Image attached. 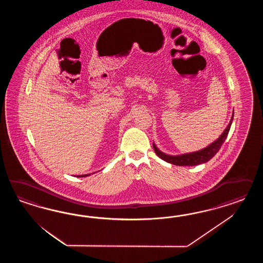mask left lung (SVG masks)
<instances>
[{"mask_svg":"<svg viewBox=\"0 0 263 263\" xmlns=\"http://www.w3.org/2000/svg\"><path fill=\"white\" fill-rule=\"evenodd\" d=\"M233 120V114H232V118L231 121L228 125V127L224 129L223 134L220 136L219 139H217L214 143H211L210 145H208L205 148L197 152H192V153H187V154H182V155H167L162 152H160L159 149L156 147V145L153 143V148L154 152L157 154V156L160 157L161 159L166 161L167 163L174 164L176 166H197L199 164L205 163L207 161L211 159L217 152H219V149L221 148L223 142L226 141L228 134L230 132L231 129V123Z\"/></svg>","mask_w":263,"mask_h":263,"instance_id":"8db88e82","label":"left lung"}]
</instances>
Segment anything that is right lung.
Returning <instances> with one entry per match:
<instances>
[{
    "label": "right lung",
    "instance_id": "1",
    "mask_svg": "<svg viewBox=\"0 0 263 263\" xmlns=\"http://www.w3.org/2000/svg\"><path fill=\"white\" fill-rule=\"evenodd\" d=\"M88 175H77V176H78V177H85V176H88Z\"/></svg>",
    "mask_w": 263,
    "mask_h": 263
}]
</instances>
